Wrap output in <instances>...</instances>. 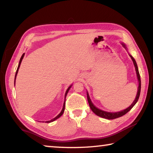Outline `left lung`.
Listing matches in <instances>:
<instances>
[{
  "label": "left lung",
  "mask_w": 153,
  "mask_h": 153,
  "mask_svg": "<svg viewBox=\"0 0 153 153\" xmlns=\"http://www.w3.org/2000/svg\"><path fill=\"white\" fill-rule=\"evenodd\" d=\"M122 45L125 48H126V45H124V44L122 43ZM130 56V57L131 59V60L133 61V63L134 65V67H135V69H136V74H137V77H138V83H139V86L138 88V92H137V94H136V97L135 100H134V102L131 103V105L129 106L128 108H126V109H124L123 111H119V112H115V113H110V112H107V111H102L99 109V108H98L97 107H96L95 106L92 104V102L91 101V100H90V97H89V94L87 92V98H88V102L89 103V105H90V107L91 108V110L94 112L96 115L99 116L100 117H102V118H105V119H107V120H114V119H116V118H118V117H120L121 116H123L126 114L128 112V111H130L132 107H134V105H136V103L137 102V101L138 100V98L140 97V90H141V80H140V74H139V71H138V66H137V64H136V62L135 61V59L133 58L132 56Z\"/></svg>",
  "instance_id": "1"
}]
</instances>
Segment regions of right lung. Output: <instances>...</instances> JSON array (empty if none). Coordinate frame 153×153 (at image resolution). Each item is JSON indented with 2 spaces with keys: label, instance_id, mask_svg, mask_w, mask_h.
<instances>
[{
  "label": "right lung",
  "instance_id": "obj_1",
  "mask_svg": "<svg viewBox=\"0 0 153 153\" xmlns=\"http://www.w3.org/2000/svg\"><path fill=\"white\" fill-rule=\"evenodd\" d=\"M24 55H25V53L23 54L22 56V57H21V59H20V61H19V65H18L17 69V71H16V73H15V79H16L17 74V73H18V70H19V67H20V65H21V63H22V59H23V58H24ZM71 86H72V85H71V86H69V87L68 88H67V91H66V92H65V101H64V103H63V108H62V111H61V112L60 113H59V115H58L57 116H56V117H55V118L53 119V120H50V121H46V123H51V122H53V121H55V120H56V119H58L59 117H60L62 115H63V113L64 111H65V98H66V96H67V93H68V92H69V89L71 88Z\"/></svg>",
  "mask_w": 153,
  "mask_h": 153
}]
</instances>
